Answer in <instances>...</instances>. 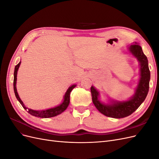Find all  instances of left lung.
Segmentation results:
<instances>
[{
    "label": "left lung",
    "instance_id": "8db88e82",
    "mask_svg": "<svg viewBox=\"0 0 159 159\" xmlns=\"http://www.w3.org/2000/svg\"><path fill=\"white\" fill-rule=\"evenodd\" d=\"M129 51L135 56L140 62L141 78L134 96L126 102H115L111 105H105L98 99L99 92L93 86L91 88L92 102L100 113L105 116L113 118H123L131 115L140 106L145 99L149 89V81L151 74L148 68L147 56L144 54L141 46L137 43L129 47Z\"/></svg>",
    "mask_w": 159,
    "mask_h": 159
}]
</instances>
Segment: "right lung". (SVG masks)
<instances>
[{
    "label": "right lung",
    "mask_w": 159,
    "mask_h": 159,
    "mask_svg": "<svg viewBox=\"0 0 159 159\" xmlns=\"http://www.w3.org/2000/svg\"><path fill=\"white\" fill-rule=\"evenodd\" d=\"M20 62L15 66V68H14V81H13V85H14V93H15V96L16 99L18 100V102H20V103L22 105V106L25 108L26 110V107L24 105L23 102L21 101L20 98H19L18 94L16 91V75H17V71L19 68V66L20 65ZM75 87V85H71V87L68 88V89L67 90L66 93L64 95V100L63 103H62L61 105H60L59 106H57L56 107L49 109H46V110H42V111H35V110H32L30 109H28V113H29L30 115H33V116H36L37 117H40V118H49V117H55L56 115H59L63 111L67 109V107H68V105L70 104V93L74 88Z\"/></svg>",
    "instance_id": "add662e5"
}]
</instances>
